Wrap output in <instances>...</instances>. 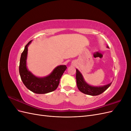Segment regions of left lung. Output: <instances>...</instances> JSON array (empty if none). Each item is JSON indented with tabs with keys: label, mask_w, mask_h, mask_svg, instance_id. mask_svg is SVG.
I'll use <instances>...</instances> for the list:
<instances>
[{
	"label": "left lung",
	"mask_w": 131,
	"mask_h": 131,
	"mask_svg": "<svg viewBox=\"0 0 131 131\" xmlns=\"http://www.w3.org/2000/svg\"><path fill=\"white\" fill-rule=\"evenodd\" d=\"M107 48H109L107 45ZM76 79L77 84L79 90L83 93L90 95V96H97L104 92L105 90L109 88V87L112 84V82L103 86H92L88 83H87L84 77L82 76L81 73L78 69H76Z\"/></svg>",
	"instance_id": "8db88e82"
}]
</instances>
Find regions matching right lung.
Wrapping results in <instances>:
<instances>
[{"instance_id": "add662e5", "label": "right lung", "mask_w": 131, "mask_h": 131, "mask_svg": "<svg viewBox=\"0 0 131 131\" xmlns=\"http://www.w3.org/2000/svg\"><path fill=\"white\" fill-rule=\"evenodd\" d=\"M32 40L26 45L21 54L19 66V73L21 80L26 88L35 93L45 94L56 90L59 84V80L67 69L66 65L56 67L49 75L44 77L35 76L27 68V59L28 47Z\"/></svg>"}]
</instances>
